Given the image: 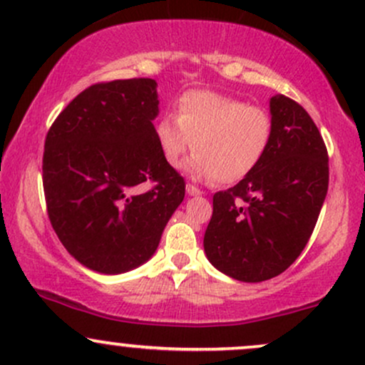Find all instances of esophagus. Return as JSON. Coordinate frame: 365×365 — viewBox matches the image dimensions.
<instances>
[{
  "label": "esophagus",
  "mask_w": 365,
  "mask_h": 365,
  "mask_svg": "<svg viewBox=\"0 0 365 365\" xmlns=\"http://www.w3.org/2000/svg\"><path fill=\"white\" fill-rule=\"evenodd\" d=\"M187 194L188 195H202V192H200V188L192 185V183H187Z\"/></svg>",
  "instance_id": "esophagus-1"
}]
</instances>
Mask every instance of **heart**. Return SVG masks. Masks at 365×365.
I'll use <instances>...</instances> for the list:
<instances>
[{
  "label": "heart",
  "instance_id": "1",
  "mask_svg": "<svg viewBox=\"0 0 365 365\" xmlns=\"http://www.w3.org/2000/svg\"><path fill=\"white\" fill-rule=\"evenodd\" d=\"M274 135L273 115L266 108L211 91H190L178 99L177 116L156 123L163 158L173 168L194 144L192 170L216 183H235L262 161Z\"/></svg>",
  "mask_w": 365,
  "mask_h": 365
}]
</instances>
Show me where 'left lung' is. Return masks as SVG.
I'll use <instances>...</instances> for the list:
<instances>
[{"mask_svg": "<svg viewBox=\"0 0 365 365\" xmlns=\"http://www.w3.org/2000/svg\"><path fill=\"white\" fill-rule=\"evenodd\" d=\"M274 135L254 171L212 197L204 250L232 278L257 283L295 262L311 238L328 194V149L299 103L274 96Z\"/></svg>", "mask_w": 365, "mask_h": 365, "instance_id": "left-lung-1", "label": "left lung"}]
</instances>
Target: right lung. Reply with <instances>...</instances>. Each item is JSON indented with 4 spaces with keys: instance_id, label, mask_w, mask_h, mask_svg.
Listing matches in <instances>:
<instances>
[{
    "instance_id": "right-lung-1",
    "label": "right lung",
    "mask_w": 365,
    "mask_h": 365,
    "mask_svg": "<svg viewBox=\"0 0 365 365\" xmlns=\"http://www.w3.org/2000/svg\"><path fill=\"white\" fill-rule=\"evenodd\" d=\"M158 104L153 78L98 82L68 103L46 135L49 221L65 249L98 273L148 261L185 197V180L159 150Z\"/></svg>"
}]
</instances>
